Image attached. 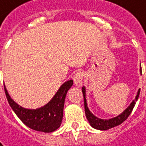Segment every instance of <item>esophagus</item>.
I'll use <instances>...</instances> for the list:
<instances>
[{"label":"esophagus","instance_id":"34e87169","mask_svg":"<svg viewBox=\"0 0 146 146\" xmlns=\"http://www.w3.org/2000/svg\"><path fill=\"white\" fill-rule=\"evenodd\" d=\"M83 76H84V74L81 71H78V72L75 73L74 76H73V82H74L75 86L81 87L82 84Z\"/></svg>","mask_w":146,"mask_h":146}]
</instances>
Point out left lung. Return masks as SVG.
<instances>
[{"label": "left lung", "instance_id": "1", "mask_svg": "<svg viewBox=\"0 0 146 146\" xmlns=\"http://www.w3.org/2000/svg\"><path fill=\"white\" fill-rule=\"evenodd\" d=\"M82 92L83 94V98H84V108H85V114H86V117L88 119V121H89L90 125L95 129L98 130H101V131H107L108 129L113 128L115 126H117L119 125H121L123 121H125L128 116H130V114L131 113L133 108L135 105L136 101L138 100L139 95H140V92L141 89L138 90L137 95L135 97V100H133L132 102L130 104V106L127 107L122 113H121L119 116L113 117L111 119H108V120H104V119H100L98 117L95 116L88 109V104H87V100H86V88L85 87H82Z\"/></svg>", "mask_w": 146, "mask_h": 146}]
</instances>
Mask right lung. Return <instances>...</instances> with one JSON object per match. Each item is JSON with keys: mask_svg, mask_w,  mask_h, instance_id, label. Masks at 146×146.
<instances>
[{"mask_svg": "<svg viewBox=\"0 0 146 146\" xmlns=\"http://www.w3.org/2000/svg\"><path fill=\"white\" fill-rule=\"evenodd\" d=\"M72 85L73 80L65 82L46 105L37 109H26L19 106L10 97L5 87V92L11 107L24 124L35 131L48 133L56 131L61 125L66 94Z\"/></svg>", "mask_w": 146, "mask_h": 146, "instance_id": "add662e5", "label": "right lung"}]
</instances>
